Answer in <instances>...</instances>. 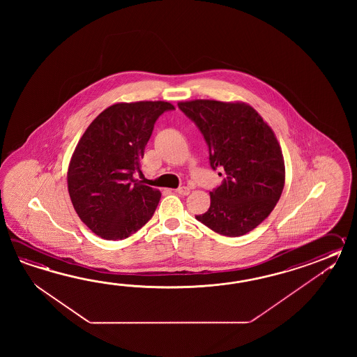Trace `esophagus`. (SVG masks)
<instances>
[{
    "label": "esophagus",
    "instance_id": "esophagus-1",
    "mask_svg": "<svg viewBox=\"0 0 357 357\" xmlns=\"http://www.w3.org/2000/svg\"><path fill=\"white\" fill-rule=\"evenodd\" d=\"M176 192H177L178 195H189L190 189L189 188H186V186H182V188H178V189L176 190Z\"/></svg>",
    "mask_w": 357,
    "mask_h": 357
}]
</instances>
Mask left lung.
<instances>
[{"instance_id":"1","label":"left lung","mask_w":357,"mask_h":357,"mask_svg":"<svg viewBox=\"0 0 357 357\" xmlns=\"http://www.w3.org/2000/svg\"><path fill=\"white\" fill-rule=\"evenodd\" d=\"M177 105L202 131L211 167L225 171L222 185L211 191L209 209L195 218L220 235L250 232L273 211L284 186V160L273 130L243 102Z\"/></svg>"}]
</instances>
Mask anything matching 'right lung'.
Here are the masks:
<instances>
[{
  "instance_id": "obj_1",
  "label": "right lung",
  "mask_w": 357,
  "mask_h": 357,
  "mask_svg": "<svg viewBox=\"0 0 357 357\" xmlns=\"http://www.w3.org/2000/svg\"><path fill=\"white\" fill-rule=\"evenodd\" d=\"M163 100L114 103L93 120L68 163L71 203L86 227L105 240H122L152 218L160 190L134 178Z\"/></svg>"
}]
</instances>
